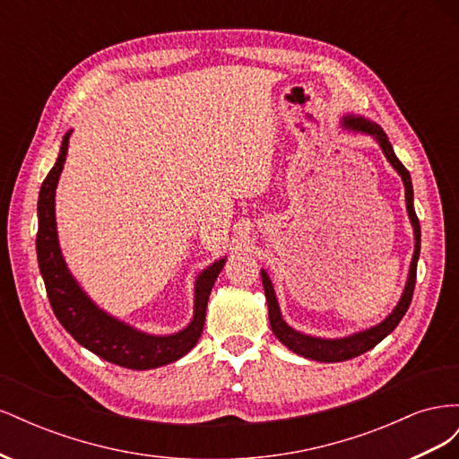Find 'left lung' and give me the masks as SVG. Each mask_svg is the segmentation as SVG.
<instances>
[{
	"instance_id": "8db88e82",
	"label": "left lung",
	"mask_w": 459,
	"mask_h": 459,
	"mask_svg": "<svg viewBox=\"0 0 459 459\" xmlns=\"http://www.w3.org/2000/svg\"><path fill=\"white\" fill-rule=\"evenodd\" d=\"M342 126L354 130V132H362L368 135H373V140L379 143V147L383 149L386 160L393 164V169L402 176V182H404L406 187V208H408V216L413 226V235H415V251H413V258L410 264V275H408V283L404 293H402L400 302L396 304V308L393 310V314L388 316L386 319L379 325L369 327L366 331L354 333L351 337H342V339H319V337H310L304 335L300 331H295L293 327H289L280 312V304H277L275 293L272 281L266 272H260L262 275V285H264V293H266V300H268V316H270V325L273 335L280 339L289 351L297 352L299 356L316 359V362H344V359L356 358L359 354L368 352L369 349H373L375 344H379L388 333H393L394 327L400 324V319L404 317V314L410 308V302L413 297V287H415V273H418V260H420V248H421V228H420V220L418 214L413 211V187H411V178L410 172L406 170V166L402 164L396 155L394 149L388 142L386 134L381 130V126H377L375 122L366 120L364 117H354V115H346L342 117Z\"/></svg>"
}]
</instances>
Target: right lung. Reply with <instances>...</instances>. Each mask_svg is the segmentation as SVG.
Wrapping results in <instances>:
<instances>
[{"label":"right lung","mask_w":459,"mask_h":459,"mask_svg":"<svg viewBox=\"0 0 459 459\" xmlns=\"http://www.w3.org/2000/svg\"><path fill=\"white\" fill-rule=\"evenodd\" d=\"M68 137L71 132L65 134L57 162L41 184L38 197L36 253L53 314L84 349L110 364L128 369H152L172 364L197 344L204 327L208 295L218 273L224 268L226 258L214 262L197 277L195 314L191 324L174 335H149L97 308L68 272L59 248L57 224H55V189L66 159Z\"/></svg>","instance_id":"add662e5"}]
</instances>
